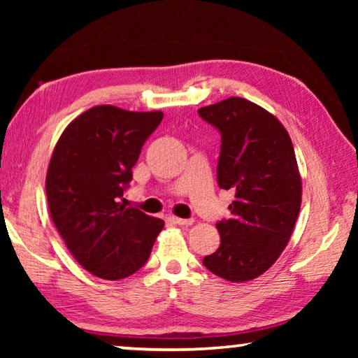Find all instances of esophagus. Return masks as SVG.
Wrapping results in <instances>:
<instances>
[{
  "label": "esophagus",
  "instance_id": "34e87169",
  "mask_svg": "<svg viewBox=\"0 0 358 358\" xmlns=\"http://www.w3.org/2000/svg\"><path fill=\"white\" fill-rule=\"evenodd\" d=\"M172 221L175 224H178V226H191L194 222V220H183V217H178V216H172Z\"/></svg>",
  "mask_w": 358,
  "mask_h": 358
}]
</instances>
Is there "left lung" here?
Masks as SVG:
<instances>
[{
	"mask_svg": "<svg viewBox=\"0 0 358 358\" xmlns=\"http://www.w3.org/2000/svg\"><path fill=\"white\" fill-rule=\"evenodd\" d=\"M221 132L217 185L235 191L221 245L203 265L230 282L256 280L281 256L301 205V177L289 132L273 113L243 98L199 108Z\"/></svg>",
	"mask_w": 358,
	"mask_h": 358,
	"instance_id": "left-lung-1",
	"label": "left lung"
}]
</instances>
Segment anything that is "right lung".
Segmentation results:
<instances>
[{"label": "right lung", "mask_w": 358, "mask_h": 358, "mask_svg": "<svg viewBox=\"0 0 358 358\" xmlns=\"http://www.w3.org/2000/svg\"><path fill=\"white\" fill-rule=\"evenodd\" d=\"M164 113L94 106L66 126L45 177L48 211L69 252L90 273L123 280L142 268L164 227L120 202L142 145Z\"/></svg>", "instance_id": "obj_1"}]
</instances>
